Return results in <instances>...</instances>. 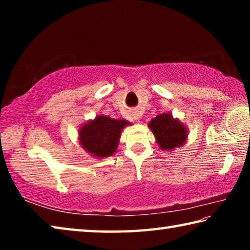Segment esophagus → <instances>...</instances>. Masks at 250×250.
<instances>
[{"instance_id": "34e87169", "label": "esophagus", "mask_w": 250, "mask_h": 250, "mask_svg": "<svg viewBox=\"0 0 250 250\" xmlns=\"http://www.w3.org/2000/svg\"><path fill=\"white\" fill-rule=\"evenodd\" d=\"M139 118H140V117H139V115H138V113H132V119L133 120H135V121H139Z\"/></svg>"}]
</instances>
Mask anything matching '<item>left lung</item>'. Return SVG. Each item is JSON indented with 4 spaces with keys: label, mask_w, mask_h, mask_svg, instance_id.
Listing matches in <instances>:
<instances>
[{
    "label": "left lung",
    "mask_w": 250,
    "mask_h": 250,
    "mask_svg": "<svg viewBox=\"0 0 250 250\" xmlns=\"http://www.w3.org/2000/svg\"><path fill=\"white\" fill-rule=\"evenodd\" d=\"M149 128L161 150L173 151L181 147L188 140V130L186 125L172 113H161L149 122Z\"/></svg>",
    "instance_id": "8db88e82"
}]
</instances>
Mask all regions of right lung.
Returning a JSON list of instances; mask_svg holds the SVG:
<instances>
[{
    "label": "right lung",
    "instance_id": "obj_1",
    "mask_svg": "<svg viewBox=\"0 0 250 250\" xmlns=\"http://www.w3.org/2000/svg\"><path fill=\"white\" fill-rule=\"evenodd\" d=\"M132 124L125 119H113L99 115L84 122L78 129L79 146L96 159H104L117 152L121 132Z\"/></svg>",
    "mask_w": 250,
    "mask_h": 250
}]
</instances>
